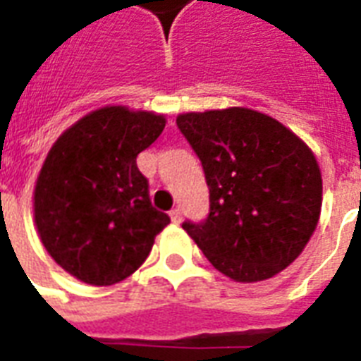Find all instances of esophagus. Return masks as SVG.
I'll list each match as a JSON object with an SVG mask.
<instances>
[{
  "mask_svg": "<svg viewBox=\"0 0 361 361\" xmlns=\"http://www.w3.org/2000/svg\"><path fill=\"white\" fill-rule=\"evenodd\" d=\"M170 219H172V223H181V209L180 208H174L172 212H170Z\"/></svg>",
  "mask_w": 361,
  "mask_h": 361,
  "instance_id": "34e87169",
  "label": "esophagus"
}]
</instances>
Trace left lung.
Listing matches in <instances>:
<instances>
[{"instance_id": "8db88e82", "label": "left lung", "mask_w": 361, "mask_h": 361, "mask_svg": "<svg viewBox=\"0 0 361 361\" xmlns=\"http://www.w3.org/2000/svg\"><path fill=\"white\" fill-rule=\"evenodd\" d=\"M202 163L209 215L183 223L212 266L236 283L271 279L307 245L322 209L313 149L288 127L245 106L178 114Z\"/></svg>"}]
</instances>
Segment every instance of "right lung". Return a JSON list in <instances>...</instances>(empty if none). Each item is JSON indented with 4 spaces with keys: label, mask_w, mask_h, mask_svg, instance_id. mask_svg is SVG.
<instances>
[{
    "label": "right lung",
    "mask_w": 361,
    "mask_h": 361,
    "mask_svg": "<svg viewBox=\"0 0 361 361\" xmlns=\"http://www.w3.org/2000/svg\"><path fill=\"white\" fill-rule=\"evenodd\" d=\"M164 125V114L109 104L65 129L47 153L33 219L48 255L75 279L93 286L127 279L170 223L152 206L136 166Z\"/></svg>",
    "instance_id": "add662e5"
}]
</instances>
